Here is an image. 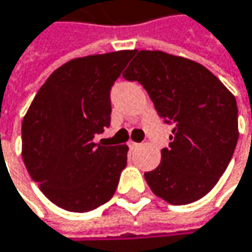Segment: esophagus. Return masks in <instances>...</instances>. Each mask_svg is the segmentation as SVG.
<instances>
[{"mask_svg":"<svg viewBox=\"0 0 252 252\" xmlns=\"http://www.w3.org/2000/svg\"><path fill=\"white\" fill-rule=\"evenodd\" d=\"M138 146H140L138 143H134V141H128V147H129V149H131V150L137 149Z\"/></svg>","mask_w":252,"mask_h":252,"instance_id":"obj_1","label":"esophagus"}]
</instances>
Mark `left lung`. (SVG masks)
Listing matches in <instances>:
<instances>
[{"label": "left lung", "mask_w": 252, "mask_h": 252, "mask_svg": "<svg viewBox=\"0 0 252 252\" xmlns=\"http://www.w3.org/2000/svg\"><path fill=\"white\" fill-rule=\"evenodd\" d=\"M123 76L140 82L158 115L174 124L158 167L144 173L153 193L170 205L209 193L238 141L235 96L200 63L160 50H140Z\"/></svg>", "instance_id": "8db88e82"}]
</instances>
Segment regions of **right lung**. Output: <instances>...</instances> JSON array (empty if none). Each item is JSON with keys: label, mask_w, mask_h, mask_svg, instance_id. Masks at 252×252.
Masks as SVG:
<instances>
[{"label": "right lung", "mask_w": 252, "mask_h": 252, "mask_svg": "<svg viewBox=\"0 0 252 252\" xmlns=\"http://www.w3.org/2000/svg\"><path fill=\"white\" fill-rule=\"evenodd\" d=\"M135 50L69 60L38 89L21 126L23 160L44 196L70 212L108 202L128 147H103L95 134L111 123L109 91Z\"/></svg>", "instance_id": "add662e5"}]
</instances>
